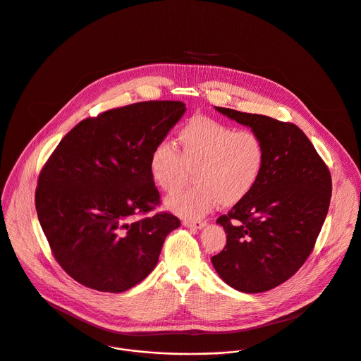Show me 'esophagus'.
I'll use <instances>...</instances> for the list:
<instances>
[{
	"instance_id": "1",
	"label": "esophagus",
	"mask_w": 361,
	"mask_h": 361,
	"mask_svg": "<svg viewBox=\"0 0 361 361\" xmlns=\"http://www.w3.org/2000/svg\"><path fill=\"white\" fill-rule=\"evenodd\" d=\"M183 224L185 227H190V228H195V231H200V228H203L206 226V221H191V220H184Z\"/></svg>"
}]
</instances>
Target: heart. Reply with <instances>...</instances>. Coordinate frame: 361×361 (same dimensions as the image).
Segmentation results:
<instances>
[{
  "instance_id": "1",
  "label": "heart",
  "mask_w": 361,
  "mask_h": 361,
  "mask_svg": "<svg viewBox=\"0 0 361 361\" xmlns=\"http://www.w3.org/2000/svg\"><path fill=\"white\" fill-rule=\"evenodd\" d=\"M178 144L180 152L169 142L155 145L148 169L152 183L166 192L178 191L194 174L197 185L166 200L170 212L185 219L243 202L265 169V144L256 133L207 116H192L178 133Z\"/></svg>"
}]
</instances>
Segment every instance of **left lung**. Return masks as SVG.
<instances>
[{
	"mask_svg": "<svg viewBox=\"0 0 361 361\" xmlns=\"http://www.w3.org/2000/svg\"><path fill=\"white\" fill-rule=\"evenodd\" d=\"M214 108L256 133L267 159L255 190L217 219L227 242L212 264L228 286L265 292L288 281L312 252L329 213L331 176L297 125Z\"/></svg>",
	"mask_w": 361,
	"mask_h": 361,
	"instance_id": "8db88e82",
	"label": "left lung"
}]
</instances>
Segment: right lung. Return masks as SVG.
<instances>
[{
  "mask_svg": "<svg viewBox=\"0 0 361 361\" xmlns=\"http://www.w3.org/2000/svg\"><path fill=\"white\" fill-rule=\"evenodd\" d=\"M178 101H149L79 122L43 167L36 210L59 265L79 283L123 292L155 268L180 220L159 204L151 151L181 119Z\"/></svg>",
  "mask_w": 361,
  "mask_h": 361,
  "instance_id": "right-lung-1",
  "label": "right lung"
}]
</instances>
